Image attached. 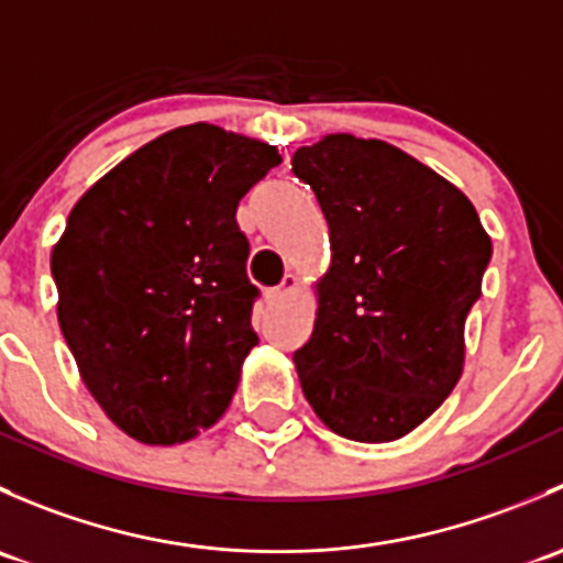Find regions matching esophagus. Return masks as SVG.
<instances>
[{"mask_svg":"<svg viewBox=\"0 0 563 563\" xmlns=\"http://www.w3.org/2000/svg\"><path fill=\"white\" fill-rule=\"evenodd\" d=\"M297 288H299L297 275H286V280H283L280 286H275V288H269V291H266V302H280V299H286L288 294H294Z\"/></svg>","mask_w":563,"mask_h":563,"instance_id":"esophagus-1","label":"esophagus"}]
</instances>
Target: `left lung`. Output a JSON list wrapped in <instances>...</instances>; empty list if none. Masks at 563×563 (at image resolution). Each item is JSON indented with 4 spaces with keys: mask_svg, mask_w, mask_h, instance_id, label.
<instances>
[{
    "mask_svg": "<svg viewBox=\"0 0 563 563\" xmlns=\"http://www.w3.org/2000/svg\"><path fill=\"white\" fill-rule=\"evenodd\" d=\"M291 172L316 192L332 245L313 334L294 354L299 384L332 433L402 439L463 376L490 236L463 190L387 141L323 135L294 152Z\"/></svg>",
    "mask_w": 563,
    "mask_h": 563,
    "instance_id": "1",
    "label": "left lung"
}]
</instances>
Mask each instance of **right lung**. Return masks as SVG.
<instances>
[{
    "label": "right lung",
    "mask_w": 563,
    "mask_h": 563,
    "mask_svg": "<svg viewBox=\"0 0 563 563\" xmlns=\"http://www.w3.org/2000/svg\"><path fill=\"white\" fill-rule=\"evenodd\" d=\"M275 146L196 122L135 150L76 201L51 250L56 318L119 430L172 446L218 422L258 334L242 196Z\"/></svg>",
    "instance_id": "obj_1"
}]
</instances>
